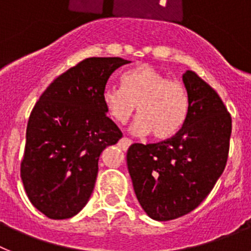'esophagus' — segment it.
<instances>
[{
    "instance_id": "esophagus-1",
    "label": "esophagus",
    "mask_w": 251,
    "mask_h": 251,
    "mask_svg": "<svg viewBox=\"0 0 251 251\" xmlns=\"http://www.w3.org/2000/svg\"><path fill=\"white\" fill-rule=\"evenodd\" d=\"M130 145H132V141H130L129 138H127V137H123V138L119 141V146H121L123 150H127Z\"/></svg>"
}]
</instances>
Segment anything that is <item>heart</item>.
<instances>
[{
    "instance_id": "obj_1",
    "label": "heart",
    "mask_w": 251,
    "mask_h": 251,
    "mask_svg": "<svg viewBox=\"0 0 251 251\" xmlns=\"http://www.w3.org/2000/svg\"><path fill=\"white\" fill-rule=\"evenodd\" d=\"M108 114L124 123L134 113L132 132L138 136L152 133L157 139H168L182 129L190 110L186 89L170 80L153 66L142 64L122 75V88L106 85L101 94Z\"/></svg>"
}]
</instances>
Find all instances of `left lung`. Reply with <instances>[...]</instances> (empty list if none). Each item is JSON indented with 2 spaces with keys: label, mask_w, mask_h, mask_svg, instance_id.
<instances>
[{
  "label": "left lung",
  "mask_w": 251,
  "mask_h": 251,
  "mask_svg": "<svg viewBox=\"0 0 251 251\" xmlns=\"http://www.w3.org/2000/svg\"><path fill=\"white\" fill-rule=\"evenodd\" d=\"M190 110L182 129L158 143H133L127 165L146 214L157 221L191 212L224 172L231 117L216 92L195 72L182 75Z\"/></svg>",
  "instance_id": "left-lung-1"
}]
</instances>
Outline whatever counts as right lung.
<instances>
[{
	"mask_svg": "<svg viewBox=\"0 0 251 251\" xmlns=\"http://www.w3.org/2000/svg\"><path fill=\"white\" fill-rule=\"evenodd\" d=\"M130 63L89 57L57 76L31 112L21 162L28 200L54 220L75 216L89 201L98 161L122 138L101 94L110 75Z\"/></svg>",
	"mask_w": 251,
	"mask_h": 251,
	"instance_id": "1",
	"label": "right lung"
}]
</instances>
